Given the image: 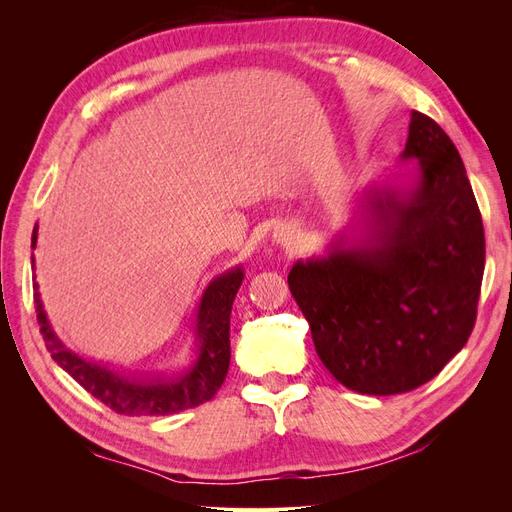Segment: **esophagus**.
<instances>
[{
  "mask_svg": "<svg viewBox=\"0 0 512 512\" xmlns=\"http://www.w3.org/2000/svg\"><path fill=\"white\" fill-rule=\"evenodd\" d=\"M273 241L277 245H286V247H297L299 245V232L292 226H277L273 230Z\"/></svg>",
  "mask_w": 512,
  "mask_h": 512,
  "instance_id": "esophagus-1",
  "label": "esophagus"
}]
</instances>
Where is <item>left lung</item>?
<instances>
[{"label":"left lung","instance_id":"obj_1","mask_svg":"<svg viewBox=\"0 0 512 512\" xmlns=\"http://www.w3.org/2000/svg\"><path fill=\"white\" fill-rule=\"evenodd\" d=\"M401 160L410 185H371L324 256L288 273L333 378L363 395L416 389L466 346L485 271V230L457 147L412 111Z\"/></svg>","mask_w":512,"mask_h":512}]
</instances>
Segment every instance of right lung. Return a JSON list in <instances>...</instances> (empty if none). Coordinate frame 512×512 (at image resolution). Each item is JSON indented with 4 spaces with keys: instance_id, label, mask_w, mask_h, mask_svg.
I'll return each mask as SVG.
<instances>
[{
    "instance_id": "1",
    "label": "right lung",
    "mask_w": 512,
    "mask_h": 512,
    "mask_svg": "<svg viewBox=\"0 0 512 512\" xmlns=\"http://www.w3.org/2000/svg\"><path fill=\"white\" fill-rule=\"evenodd\" d=\"M36 241L38 224L34 226L32 247H36ZM241 282V267L230 269L209 282L203 297H200L196 312L192 365L177 376L153 380L121 376L113 369L85 361L83 356L74 354L51 329V322L42 307L38 284H34V301L40 333L53 361L68 371L87 393L100 399L104 406L115 410L117 414L164 416L196 408L218 393L230 365V312Z\"/></svg>"
}]
</instances>
